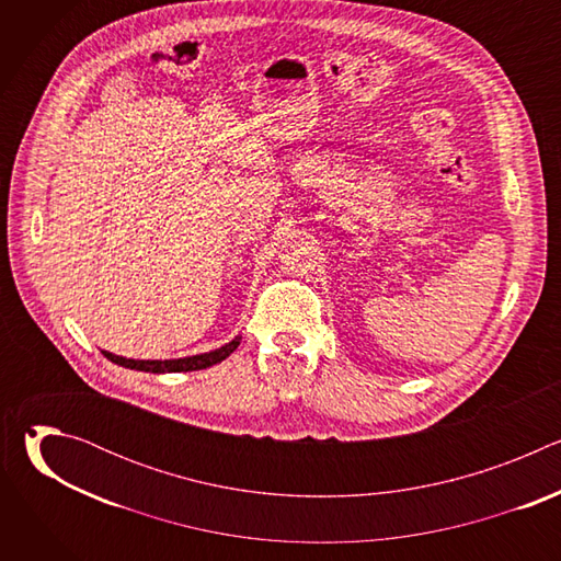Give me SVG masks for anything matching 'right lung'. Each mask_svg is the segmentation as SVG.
<instances>
[{
    "mask_svg": "<svg viewBox=\"0 0 561 561\" xmlns=\"http://www.w3.org/2000/svg\"><path fill=\"white\" fill-rule=\"evenodd\" d=\"M239 340H242V335H237L234 340H230L228 344H224L221 348H215L210 353H199V355L180 357V359H126V357L113 355L108 351H102V353L113 364L130 368V370H144V373H188V370H202V368H208V366H215V364L224 362L239 346Z\"/></svg>",
    "mask_w": 561,
    "mask_h": 561,
    "instance_id": "add662e5",
    "label": "right lung"
}]
</instances>
